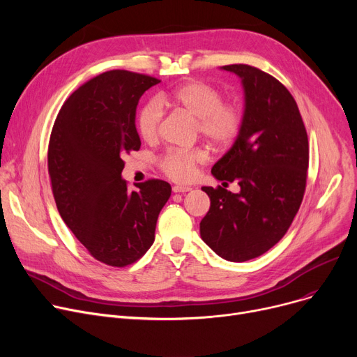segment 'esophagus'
Returning <instances> with one entry per match:
<instances>
[{"instance_id":"1","label":"esophagus","mask_w":357,"mask_h":357,"mask_svg":"<svg viewBox=\"0 0 357 357\" xmlns=\"http://www.w3.org/2000/svg\"><path fill=\"white\" fill-rule=\"evenodd\" d=\"M172 191H174V192H181V194H183V192L191 191V186H188V185H175L174 188H172Z\"/></svg>"}]
</instances>
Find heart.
Masks as SVG:
<instances>
[{
  "label": "heart",
  "mask_w": 357,
  "mask_h": 357,
  "mask_svg": "<svg viewBox=\"0 0 357 357\" xmlns=\"http://www.w3.org/2000/svg\"><path fill=\"white\" fill-rule=\"evenodd\" d=\"M163 107H176L194 116L199 133L220 146L230 143L241 126V111L236 102L222 101L221 92L210 84L191 81L162 92L156 100L143 105L137 117V130L143 140H156L165 114ZM205 159L207 153L202 149H171L160 159V167L171 178L186 181Z\"/></svg>",
  "instance_id": "obj_1"
}]
</instances>
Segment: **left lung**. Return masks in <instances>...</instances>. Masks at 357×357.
I'll return each instance as SVG.
<instances>
[{
  "instance_id": "1",
  "label": "left lung",
  "mask_w": 357,
  "mask_h": 357,
  "mask_svg": "<svg viewBox=\"0 0 357 357\" xmlns=\"http://www.w3.org/2000/svg\"><path fill=\"white\" fill-rule=\"evenodd\" d=\"M245 92L237 137L211 169L240 192L202 186L211 205L199 222L201 238L220 257L246 261L285 236L303 202L308 137L291 92L269 73L249 65H227Z\"/></svg>"
}]
</instances>
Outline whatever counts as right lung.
<instances>
[{
    "instance_id": "right-lung-1",
    "label": "right lung",
    "mask_w": 357,
    "mask_h": 357,
    "mask_svg": "<svg viewBox=\"0 0 357 357\" xmlns=\"http://www.w3.org/2000/svg\"><path fill=\"white\" fill-rule=\"evenodd\" d=\"M160 81L128 70L104 72L75 91L52 128L47 163L56 207L91 256L123 268L155 241L156 221L171 197L160 179L128 191L123 158L140 149L136 109Z\"/></svg>"
}]
</instances>
